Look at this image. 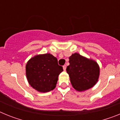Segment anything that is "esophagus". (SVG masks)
<instances>
[{
	"instance_id": "1",
	"label": "esophagus",
	"mask_w": 120,
	"mask_h": 120,
	"mask_svg": "<svg viewBox=\"0 0 120 120\" xmlns=\"http://www.w3.org/2000/svg\"><path fill=\"white\" fill-rule=\"evenodd\" d=\"M66 67H67L66 65H64V66H63V69H64V70L65 71V70H66Z\"/></svg>"
}]
</instances>
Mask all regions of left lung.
<instances>
[{"instance_id": "obj_1", "label": "left lung", "mask_w": 120, "mask_h": 120, "mask_svg": "<svg viewBox=\"0 0 120 120\" xmlns=\"http://www.w3.org/2000/svg\"><path fill=\"white\" fill-rule=\"evenodd\" d=\"M69 63L66 70L71 83L76 91H85L97 83L100 67L95 60L75 53L69 57Z\"/></svg>"}]
</instances>
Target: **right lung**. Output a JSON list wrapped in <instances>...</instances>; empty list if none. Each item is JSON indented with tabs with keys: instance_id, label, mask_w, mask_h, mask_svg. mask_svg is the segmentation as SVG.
Segmentation results:
<instances>
[{
	"instance_id": "add662e5",
	"label": "right lung",
	"mask_w": 120,
	"mask_h": 120,
	"mask_svg": "<svg viewBox=\"0 0 120 120\" xmlns=\"http://www.w3.org/2000/svg\"><path fill=\"white\" fill-rule=\"evenodd\" d=\"M63 71L58 59L50 53L39 54L32 57L26 65V78L37 91L47 93L54 90L58 76Z\"/></svg>"
}]
</instances>
